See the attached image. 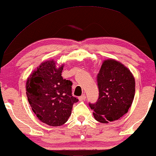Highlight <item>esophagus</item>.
<instances>
[{"instance_id":"esophagus-1","label":"esophagus","mask_w":156,"mask_h":156,"mask_svg":"<svg viewBox=\"0 0 156 156\" xmlns=\"http://www.w3.org/2000/svg\"><path fill=\"white\" fill-rule=\"evenodd\" d=\"M86 96H85V94H83V95H82L81 96H80L79 98H78V99L80 100V101H84L85 99H86Z\"/></svg>"}]
</instances>
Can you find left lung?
I'll list each match as a JSON object with an SVG mask.
<instances>
[{"mask_svg":"<svg viewBox=\"0 0 156 156\" xmlns=\"http://www.w3.org/2000/svg\"><path fill=\"white\" fill-rule=\"evenodd\" d=\"M99 97L89 104L96 121L107 124L119 119L132 106L135 80L129 69L114 59L104 60L97 76Z\"/></svg>","mask_w":156,"mask_h":156,"instance_id":"1","label":"left lung"}]
</instances>
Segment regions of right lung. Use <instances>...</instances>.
Listing matches in <instances>:
<instances>
[{
    "instance_id": "add662e5",
    "label": "right lung",
    "mask_w": 156,
    "mask_h": 156,
    "mask_svg": "<svg viewBox=\"0 0 156 156\" xmlns=\"http://www.w3.org/2000/svg\"><path fill=\"white\" fill-rule=\"evenodd\" d=\"M64 65L57 66L52 60L44 61L27 78L26 90L29 104L38 119L52 127L64 125L78 99L72 96V82L63 79Z\"/></svg>"
}]
</instances>
